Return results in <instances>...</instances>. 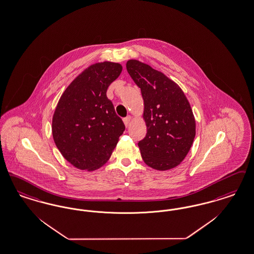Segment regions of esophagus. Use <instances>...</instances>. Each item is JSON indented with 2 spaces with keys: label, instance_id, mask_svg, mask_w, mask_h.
Here are the masks:
<instances>
[{
  "label": "esophagus",
  "instance_id": "esophagus-1",
  "mask_svg": "<svg viewBox=\"0 0 254 254\" xmlns=\"http://www.w3.org/2000/svg\"><path fill=\"white\" fill-rule=\"evenodd\" d=\"M124 124H125V126L127 127L128 126H129V124H130V122H131V116H127V117H126V118H124Z\"/></svg>",
  "mask_w": 254,
  "mask_h": 254
}]
</instances>
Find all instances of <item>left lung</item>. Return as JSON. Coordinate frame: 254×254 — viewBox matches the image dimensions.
Returning a JSON list of instances; mask_svg holds the SVG:
<instances>
[{
  "instance_id": "1",
  "label": "left lung",
  "mask_w": 254,
  "mask_h": 254,
  "mask_svg": "<svg viewBox=\"0 0 254 254\" xmlns=\"http://www.w3.org/2000/svg\"><path fill=\"white\" fill-rule=\"evenodd\" d=\"M127 70L143 99L147 133L138 142L142 160L155 170L173 169L185 159L195 136L191 105L176 82L148 64L129 60Z\"/></svg>"
}]
</instances>
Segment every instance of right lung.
I'll use <instances>...</instances> for the list:
<instances>
[{
  "instance_id": "right-lung-1",
  "label": "right lung",
  "mask_w": 254,
  "mask_h": 254,
  "mask_svg": "<svg viewBox=\"0 0 254 254\" xmlns=\"http://www.w3.org/2000/svg\"><path fill=\"white\" fill-rule=\"evenodd\" d=\"M120 63H94L61 94L52 120L53 139L64 159L85 171L99 169L111 158L125 130L107 90L122 72Z\"/></svg>"
}]
</instances>
